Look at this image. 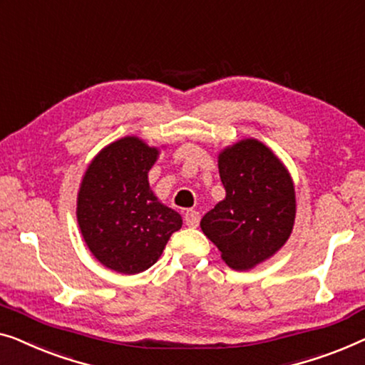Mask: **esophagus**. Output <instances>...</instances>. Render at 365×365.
<instances>
[{"label": "esophagus", "mask_w": 365, "mask_h": 365, "mask_svg": "<svg viewBox=\"0 0 365 365\" xmlns=\"http://www.w3.org/2000/svg\"><path fill=\"white\" fill-rule=\"evenodd\" d=\"M200 213L197 212V210H187L185 212V223H187V227L190 228H197L198 223H200Z\"/></svg>", "instance_id": "34e87169"}]
</instances>
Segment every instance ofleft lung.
I'll return each instance as SVG.
<instances>
[{
    "instance_id": "8db88e82",
    "label": "left lung",
    "mask_w": 365,
    "mask_h": 365,
    "mask_svg": "<svg viewBox=\"0 0 365 365\" xmlns=\"http://www.w3.org/2000/svg\"><path fill=\"white\" fill-rule=\"evenodd\" d=\"M227 192L200 222L205 236L233 269H251L289 240L296 218L294 183L274 152L256 138H243L218 153Z\"/></svg>"
}]
</instances>
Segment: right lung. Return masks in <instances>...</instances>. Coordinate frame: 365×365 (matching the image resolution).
Instances as JSON below:
<instances>
[{"mask_svg":"<svg viewBox=\"0 0 365 365\" xmlns=\"http://www.w3.org/2000/svg\"><path fill=\"white\" fill-rule=\"evenodd\" d=\"M158 147L135 135L109 143L92 158L78 193V223L94 258L115 273L137 274L160 258L182 217L148 183Z\"/></svg>","mask_w":365,"mask_h":365,"instance_id":"obj_1","label":"right lung"}]
</instances>
